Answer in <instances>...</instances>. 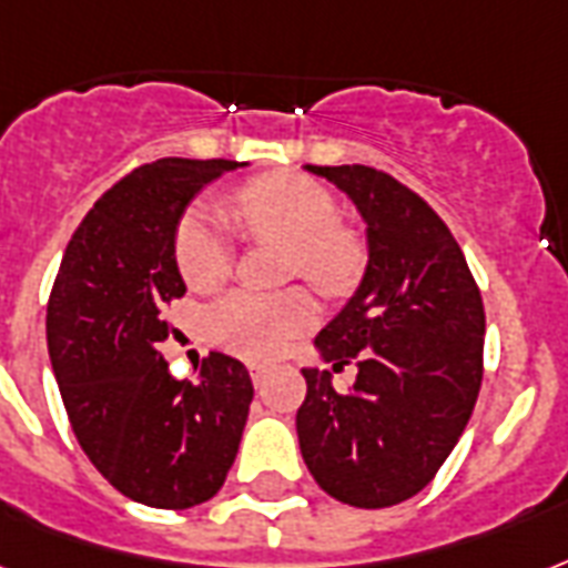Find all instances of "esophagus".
<instances>
[{
    "label": "esophagus",
    "mask_w": 568,
    "mask_h": 568,
    "mask_svg": "<svg viewBox=\"0 0 568 568\" xmlns=\"http://www.w3.org/2000/svg\"><path fill=\"white\" fill-rule=\"evenodd\" d=\"M250 378H253V384L258 387V384L267 378V366H262V363H250Z\"/></svg>",
    "instance_id": "1"
}]
</instances>
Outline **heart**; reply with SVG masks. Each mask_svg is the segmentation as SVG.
Returning <instances> with one entry per match:
<instances>
[{
  "mask_svg": "<svg viewBox=\"0 0 568 568\" xmlns=\"http://www.w3.org/2000/svg\"><path fill=\"white\" fill-rule=\"evenodd\" d=\"M226 216L241 232L292 246V274L318 292H352L366 265V246L339 223V205L318 181L276 172L237 190ZM175 258L193 292H214L235 265L232 229L211 207H190L175 229ZM318 324V303L303 288L283 294L232 292L211 310V336L220 348L267 361Z\"/></svg>",
  "mask_w": 568,
  "mask_h": 568,
  "instance_id": "obj_1",
  "label": "heart"
}]
</instances>
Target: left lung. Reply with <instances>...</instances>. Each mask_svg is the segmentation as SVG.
<instances>
[{"mask_svg":"<svg viewBox=\"0 0 568 568\" xmlns=\"http://www.w3.org/2000/svg\"><path fill=\"white\" fill-rule=\"evenodd\" d=\"M352 199L366 223L361 288L315 336L348 393L303 369V462L331 497L361 509L408 500L435 479L474 414L486 313L462 246L426 199L372 166H306Z\"/></svg>","mask_w":568,"mask_h":568,"instance_id":"obj_1","label":"left lung"}]
</instances>
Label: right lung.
<instances>
[{"mask_svg": "<svg viewBox=\"0 0 568 568\" xmlns=\"http://www.w3.org/2000/svg\"><path fill=\"white\" fill-rule=\"evenodd\" d=\"M235 160L166 158L133 169L73 232L47 303V345L71 428L121 495L190 509L223 488L253 381L211 352L193 381L169 375L158 345L166 306L187 292L175 229L190 199Z\"/></svg>", "mask_w": 568, "mask_h": 568, "instance_id": "obj_1", "label": "right lung"}]
</instances>
